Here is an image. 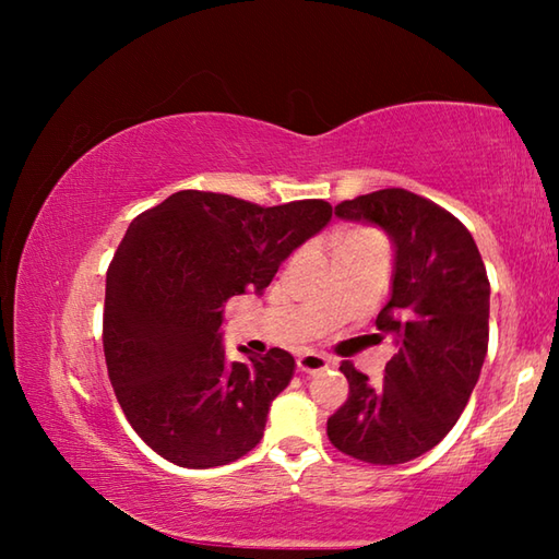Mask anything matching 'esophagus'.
Returning a JSON list of instances; mask_svg holds the SVG:
<instances>
[{
	"instance_id": "esophagus-1",
	"label": "esophagus",
	"mask_w": 559,
	"mask_h": 559,
	"mask_svg": "<svg viewBox=\"0 0 559 559\" xmlns=\"http://www.w3.org/2000/svg\"><path fill=\"white\" fill-rule=\"evenodd\" d=\"M330 367V357L320 355V353H302L298 355V370L306 372V374H313V372H323Z\"/></svg>"
}]
</instances>
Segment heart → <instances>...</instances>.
<instances>
[{
  "mask_svg": "<svg viewBox=\"0 0 559 559\" xmlns=\"http://www.w3.org/2000/svg\"><path fill=\"white\" fill-rule=\"evenodd\" d=\"M362 249H382L384 251V243L377 234L372 231H355L345 236L343 246H340V253H349V251H362Z\"/></svg>",
  "mask_w": 559,
  "mask_h": 559,
  "instance_id": "b5f03b06",
  "label": "heart"
}]
</instances>
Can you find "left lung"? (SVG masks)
Returning <instances> with one entry per match:
<instances>
[{"label": "left lung", "instance_id": "1", "mask_svg": "<svg viewBox=\"0 0 559 559\" xmlns=\"http://www.w3.org/2000/svg\"><path fill=\"white\" fill-rule=\"evenodd\" d=\"M335 214L392 236V296L374 323L400 349L377 386L340 365L349 394L328 419V439L345 456L394 466L437 447L466 409L488 349V273L466 226L409 189L359 194Z\"/></svg>", "mask_w": 559, "mask_h": 559}]
</instances>
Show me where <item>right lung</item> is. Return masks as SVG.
<instances>
[{
	"label": "right lung",
	"instance_id": "add662e5",
	"mask_svg": "<svg viewBox=\"0 0 559 559\" xmlns=\"http://www.w3.org/2000/svg\"><path fill=\"white\" fill-rule=\"evenodd\" d=\"M330 216L323 200L259 206L182 189L130 222L106 276L103 353L122 414L159 456L214 468L261 441L296 359L271 347L226 362L224 302L266 288Z\"/></svg>",
	"mask_w": 559,
	"mask_h": 559
}]
</instances>
